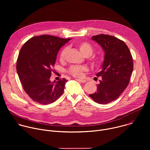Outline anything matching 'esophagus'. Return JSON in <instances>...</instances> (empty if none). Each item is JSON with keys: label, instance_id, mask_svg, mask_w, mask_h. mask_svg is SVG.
Returning <instances> with one entry per match:
<instances>
[{"label": "esophagus", "instance_id": "34e87169", "mask_svg": "<svg viewBox=\"0 0 150 150\" xmlns=\"http://www.w3.org/2000/svg\"><path fill=\"white\" fill-rule=\"evenodd\" d=\"M76 81H79V82H81V83H85L87 82V81L85 80V79H75Z\"/></svg>", "mask_w": 150, "mask_h": 150}]
</instances>
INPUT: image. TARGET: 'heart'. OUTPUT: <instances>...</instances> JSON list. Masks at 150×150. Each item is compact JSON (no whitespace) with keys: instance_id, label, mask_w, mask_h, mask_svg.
I'll use <instances>...</instances> for the list:
<instances>
[{"instance_id":"1","label":"heart","mask_w":150,"mask_h":150,"mask_svg":"<svg viewBox=\"0 0 150 150\" xmlns=\"http://www.w3.org/2000/svg\"><path fill=\"white\" fill-rule=\"evenodd\" d=\"M77 47L80 52L85 57H89L93 54V47L87 42L82 41L77 45ZM67 52L68 47H67L62 49L59 53V59L60 61H63L65 59ZM90 60L94 65H97L100 62L99 59L95 57H91ZM87 71H88V68L85 66H72L68 70V72L70 75L76 78L82 77L83 73Z\"/></svg>"}]
</instances>
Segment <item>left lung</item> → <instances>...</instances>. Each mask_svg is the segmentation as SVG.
Listing matches in <instances>:
<instances>
[{"label":"left lung","instance_id":"1","mask_svg":"<svg viewBox=\"0 0 150 150\" xmlns=\"http://www.w3.org/2000/svg\"><path fill=\"white\" fill-rule=\"evenodd\" d=\"M104 52L102 70L96 74L101 76L97 91L89 96L96 103L105 104L116 100L129 83L133 71V59L125 42L112 35L93 36Z\"/></svg>","mask_w":150,"mask_h":150}]
</instances>
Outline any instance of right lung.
Instances as JSON below:
<instances>
[{"label": "right lung", "mask_w": 150, "mask_h": 150, "mask_svg": "<svg viewBox=\"0 0 150 150\" xmlns=\"http://www.w3.org/2000/svg\"><path fill=\"white\" fill-rule=\"evenodd\" d=\"M71 39L50 35L35 36L21 48L16 71L24 91L33 101L49 104L63 94L67 80L51 82L50 78L59 49Z\"/></svg>", "instance_id": "right-lung-1"}]
</instances>
